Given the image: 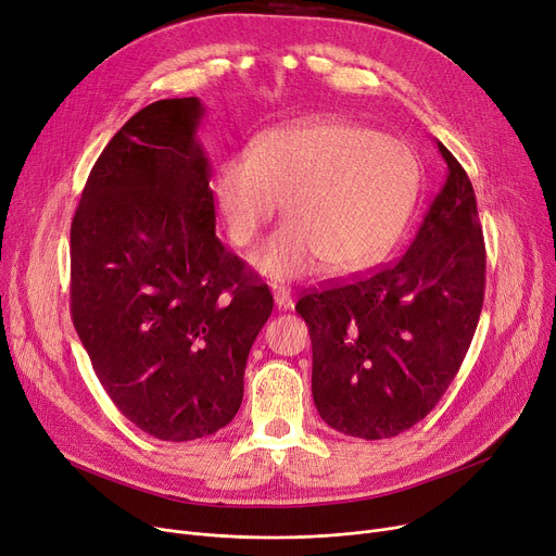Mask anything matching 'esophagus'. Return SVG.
I'll use <instances>...</instances> for the list:
<instances>
[{"mask_svg": "<svg viewBox=\"0 0 556 556\" xmlns=\"http://www.w3.org/2000/svg\"><path fill=\"white\" fill-rule=\"evenodd\" d=\"M273 298H275V304L279 306V311H290V308L295 306L293 293H290V288H286V286H275L273 288Z\"/></svg>", "mask_w": 556, "mask_h": 556, "instance_id": "34e87169", "label": "esophagus"}]
</instances>
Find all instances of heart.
<instances>
[{
    "mask_svg": "<svg viewBox=\"0 0 556 556\" xmlns=\"http://www.w3.org/2000/svg\"><path fill=\"white\" fill-rule=\"evenodd\" d=\"M407 146L352 122H315L256 137L248 155L225 157L212 180L227 239L248 248L286 204L290 216L252 263L270 279H295L327 261L356 273L386 254L417 193Z\"/></svg>",
    "mask_w": 556,
    "mask_h": 556,
    "instance_id": "1",
    "label": "heart"
}]
</instances>
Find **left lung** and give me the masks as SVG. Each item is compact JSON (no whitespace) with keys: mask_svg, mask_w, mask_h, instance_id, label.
I'll use <instances>...</instances> for the list:
<instances>
[{"mask_svg":"<svg viewBox=\"0 0 556 556\" xmlns=\"http://www.w3.org/2000/svg\"><path fill=\"white\" fill-rule=\"evenodd\" d=\"M437 149L448 175L407 252L295 306L311 333L317 413L361 440L396 437L440 403L480 319L486 254L473 185Z\"/></svg>","mask_w":556,"mask_h":556,"instance_id":"8db88e82","label":"left lung"}]
</instances>
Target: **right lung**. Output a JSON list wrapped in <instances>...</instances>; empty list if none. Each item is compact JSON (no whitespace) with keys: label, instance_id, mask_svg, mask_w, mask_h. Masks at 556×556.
I'll return each instance as SVG.
<instances>
[{"label":"right lung","instance_id":"right-lung-1","mask_svg":"<svg viewBox=\"0 0 556 556\" xmlns=\"http://www.w3.org/2000/svg\"><path fill=\"white\" fill-rule=\"evenodd\" d=\"M200 99L139 110L99 155L72 220V319L112 403L164 442L239 413L266 283L216 237Z\"/></svg>","mask_w":556,"mask_h":556}]
</instances>
